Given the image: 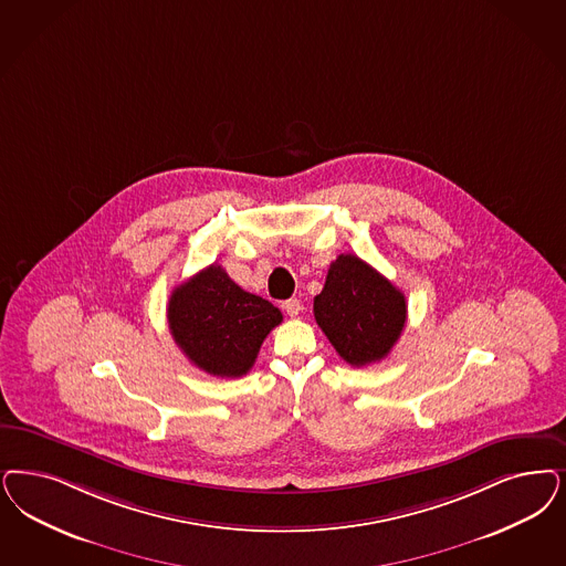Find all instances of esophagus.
<instances>
[{
    "label": "esophagus",
    "instance_id": "esophagus-1",
    "mask_svg": "<svg viewBox=\"0 0 566 566\" xmlns=\"http://www.w3.org/2000/svg\"><path fill=\"white\" fill-rule=\"evenodd\" d=\"M282 307H284V312L289 313L291 317H296L298 313L303 312V305H301V301H298V298H289V301H284V303H282Z\"/></svg>",
    "mask_w": 566,
    "mask_h": 566
}]
</instances>
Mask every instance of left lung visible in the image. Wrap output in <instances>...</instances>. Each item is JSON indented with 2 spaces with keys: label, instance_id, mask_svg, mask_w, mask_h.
<instances>
[{
  "label": "left lung",
  "instance_id": "1",
  "mask_svg": "<svg viewBox=\"0 0 566 566\" xmlns=\"http://www.w3.org/2000/svg\"><path fill=\"white\" fill-rule=\"evenodd\" d=\"M313 315L336 353L361 368L389 355L406 326L408 305L403 293L357 254H338L313 298Z\"/></svg>",
  "mask_w": 566,
  "mask_h": 566
}]
</instances>
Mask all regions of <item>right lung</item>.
Returning a JSON list of instances; mask_svg holds the SVG:
<instances>
[{"instance_id": "right-lung-1", "label": "right lung", "mask_w": 566, "mask_h": 566, "mask_svg": "<svg viewBox=\"0 0 566 566\" xmlns=\"http://www.w3.org/2000/svg\"><path fill=\"white\" fill-rule=\"evenodd\" d=\"M167 319L177 347L196 368L238 378L253 368L282 313L270 301L242 291L213 263L171 293Z\"/></svg>"}]
</instances>
